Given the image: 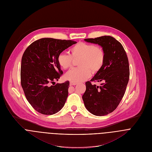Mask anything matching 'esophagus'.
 I'll return each mask as SVG.
<instances>
[{
    "label": "esophagus",
    "instance_id": "esophagus-1",
    "mask_svg": "<svg viewBox=\"0 0 152 152\" xmlns=\"http://www.w3.org/2000/svg\"><path fill=\"white\" fill-rule=\"evenodd\" d=\"M69 85L70 86H76V85H77V83H73V82H70Z\"/></svg>",
    "mask_w": 152,
    "mask_h": 152
}]
</instances>
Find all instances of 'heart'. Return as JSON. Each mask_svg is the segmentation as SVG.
Masks as SVG:
<instances>
[{
    "mask_svg": "<svg viewBox=\"0 0 152 152\" xmlns=\"http://www.w3.org/2000/svg\"><path fill=\"white\" fill-rule=\"evenodd\" d=\"M69 52L70 55L60 53L57 57V62L62 69H66L72 65V58L79 57V67L70 69L65 75V79L71 82L84 81L90 76L91 71L94 73L98 72L104 63V52L98 46L78 43L69 49Z\"/></svg>",
    "mask_w": 152,
    "mask_h": 152,
    "instance_id": "1",
    "label": "heart"
}]
</instances>
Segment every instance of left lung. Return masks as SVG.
<instances>
[{
  "instance_id": "obj_1",
  "label": "left lung",
  "mask_w": 152,
  "mask_h": 152,
  "mask_svg": "<svg viewBox=\"0 0 152 152\" xmlns=\"http://www.w3.org/2000/svg\"><path fill=\"white\" fill-rule=\"evenodd\" d=\"M84 40L102 46L105 60L102 68L90 80L102 84L96 86L90 81L86 82L83 99L91 114L106 115L117 108L125 93L129 77L128 57L122 44L113 37L102 36Z\"/></svg>"
}]
</instances>
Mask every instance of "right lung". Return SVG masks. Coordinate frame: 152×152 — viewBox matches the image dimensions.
<instances>
[{
  "instance_id": "add662e5",
  "label": "right lung",
  "mask_w": 152,
  "mask_h": 152,
  "mask_svg": "<svg viewBox=\"0 0 152 152\" xmlns=\"http://www.w3.org/2000/svg\"><path fill=\"white\" fill-rule=\"evenodd\" d=\"M76 43L73 40L44 38L36 40L26 49L21 59V83L26 97L34 109L45 115L61 109L68 95L69 81L54 86L63 72L58 56Z\"/></svg>"
}]
</instances>
